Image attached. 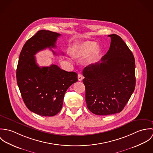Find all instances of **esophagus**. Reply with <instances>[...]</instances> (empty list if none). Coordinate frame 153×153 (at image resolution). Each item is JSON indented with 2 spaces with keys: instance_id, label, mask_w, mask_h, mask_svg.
<instances>
[{
  "instance_id": "esophagus-1",
  "label": "esophagus",
  "mask_w": 153,
  "mask_h": 153,
  "mask_svg": "<svg viewBox=\"0 0 153 153\" xmlns=\"http://www.w3.org/2000/svg\"><path fill=\"white\" fill-rule=\"evenodd\" d=\"M82 79H83V76H82V75L81 74H79L78 75V81H81L82 80Z\"/></svg>"
}]
</instances>
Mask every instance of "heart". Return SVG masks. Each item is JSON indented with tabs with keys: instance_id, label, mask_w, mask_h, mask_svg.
Returning <instances> with one entry per match:
<instances>
[{
	"instance_id": "1",
	"label": "heart",
	"mask_w": 153,
	"mask_h": 153,
	"mask_svg": "<svg viewBox=\"0 0 153 153\" xmlns=\"http://www.w3.org/2000/svg\"><path fill=\"white\" fill-rule=\"evenodd\" d=\"M97 46V43L94 41H85L78 46L72 52V55L75 58H82L88 56L92 53L91 59H97L100 53V49Z\"/></svg>"
}]
</instances>
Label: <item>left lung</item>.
<instances>
[{"mask_svg":"<svg viewBox=\"0 0 153 153\" xmlns=\"http://www.w3.org/2000/svg\"><path fill=\"white\" fill-rule=\"evenodd\" d=\"M108 36L111 41L107 53L100 62L86 66L82 71L87 108L100 115L120 112L135 87L132 52L118 35Z\"/></svg>","mask_w":153,"mask_h":153,"instance_id":"8db88e82","label":"left lung"}]
</instances>
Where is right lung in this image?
I'll return each mask as SVG.
<instances>
[{
	"mask_svg": "<svg viewBox=\"0 0 153 153\" xmlns=\"http://www.w3.org/2000/svg\"><path fill=\"white\" fill-rule=\"evenodd\" d=\"M59 36L41 30L26 41L19 55L16 79L22 99L28 109L41 116L56 115L62 107L66 90L78 81L75 72H67L54 64L40 67L36 64L35 55L46 48H56Z\"/></svg>",
	"mask_w": 153,
	"mask_h": 153,
	"instance_id": "obj_1",
	"label": "right lung"
}]
</instances>
